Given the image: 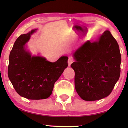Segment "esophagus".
<instances>
[{
	"mask_svg": "<svg viewBox=\"0 0 128 128\" xmlns=\"http://www.w3.org/2000/svg\"><path fill=\"white\" fill-rule=\"evenodd\" d=\"M73 62V60L72 58H70L69 57V59H68V66H70V65H71Z\"/></svg>",
	"mask_w": 128,
	"mask_h": 128,
	"instance_id": "34e87169",
	"label": "esophagus"
}]
</instances>
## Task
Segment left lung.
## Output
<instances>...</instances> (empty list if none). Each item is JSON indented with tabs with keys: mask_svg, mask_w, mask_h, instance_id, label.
Returning <instances> with one entry per match:
<instances>
[{
	"mask_svg": "<svg viewBox=\"0 0 128 128\" xmlns=\"http://www.w3.org/2000/svg\"><path fill=\"white\" fill-rule=\"evenodd\" d=\"M71 65L75 72V88L85 100L107 97L120 74L121 55L119 45L110 31L96 40H88L73 53Z\"/></svg>",
	"mask_w": 128,
	"mask_h": 128,
	"instance_id": "left-lung-1",
	"label": "left lung"
}]
</instances>
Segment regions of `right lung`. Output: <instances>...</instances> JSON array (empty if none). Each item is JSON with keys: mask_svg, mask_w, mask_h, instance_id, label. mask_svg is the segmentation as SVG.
I'll list each match as a JSON object with an SVG mask.
<instances>
[{"mask_svg": "<svg viewBox=\"0 0 128 128\" xmlns=\"http://www.w3.org/2000/svg\"><path fill=\"white\" fill-rule=\"evenodd\" d=\"M37 30L21 34L16 40L9 58L8 74L17 93L29 100L50 97L57 81L68 66V57L62 56L52 62L44 57L32 56L26 43Z\"/></svg>", "mask_w": 128, "mask_h": 128, "instance_id": "1", "label": "right lung"}]
</instances>
